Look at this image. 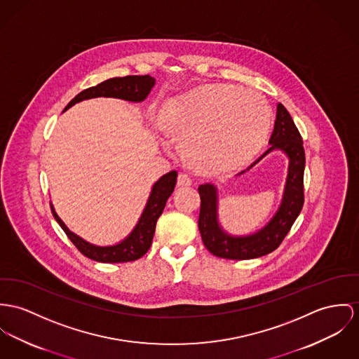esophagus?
Returning a JSON list of instances; mask_svg holds the SVG:
<instances>
[{"mask_svg":"<svg viewBox=\"0 0 359 359\" xmlns=\"http://www.w3.org/2000/svg\"><path fill=\"white\" fill-rule=\"evenodd\" d=\"M191 184H193V179L190 177V175H187L184 172H180L179 176H177V186L187 187V186H191Z\"/></svg>","mask_w":359,"mask_h":359,"instance_id":"1","label":"esophagus"}]
</instances>
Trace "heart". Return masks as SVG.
I'll use <instances>...</instances> for the list:
<instances>
[{
    "instance_id": "1",
    "label": "heart",
    "mask_w": 359,
    "mask_h": 359,
    "mask_svg": "<svg viewBox=\"0 0 359 359\" xmlns=\"http://www.w3.org/2000/svg\"><path fill=\"white\" fill-rule=\"evenodd\" d=\"M161 124L180 139L190 165L221 173L248 164L265 144L272 127L266 100L236 84H206L170 100Z\"/></svg>"
}]
</instances>
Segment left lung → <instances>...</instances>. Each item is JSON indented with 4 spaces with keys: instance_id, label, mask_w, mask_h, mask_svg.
Wrapping results in <instances>:
<instances>
[{
    "instance_id": "left-lung-1",
    "label": "left lung",
    "mask_w": 359,
    "mask_h": 359,
    "mask_svg": "<svg viewBox=\"0 0 359 359\" xmlns=\"http://www.w3.org/2000/svg\"><path fill=\"white\" fill-rule=\"evenodd\" d=\"M269 143L271 147L251 166L273 150L284 151L290 160V165L281 205L272 220L258 232L246 236H232L226 233L221 228L217 216V189L208 183L198 187L201 196L198 228L205 248L216 257L226 259H251L275 251L304 208L306 163L304 142L291 114L281 104H277L276 121Z\"/></svg>"
}]
</instances>
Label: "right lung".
<instances>
[{"mask_svg":"<svg viewBox=\"0 0 359 359\" xmlns=\"http://www.w3.org/2000/svg\"><path fill=\"white\" fill-rule=\"evenodd\" d=\"M154 83L156 79L151 78L150 75H143V76L130 75L124 78H111L97 86L83 90L82 93H79L74 100H71V102L65 107L64 111L69 109L72 105L81 102L83 100H90L97 97H113V98H120L131 102H140L149 95ZM176 179H177V172L170 170L153 186L146 208L139 219L138 224L135 225L134 231L123 242L114 246L102 248V246H95L86 242L81 236L75 235L67 228V225L57 216L53 206H50L52 213L55 216V221L60 224L62 231L69 238V241L84 257L94 259L97 262H107V264L135 261L140 257H143L151 246L156 224L158 217L163 215L168 198L175 190Z\"/></svg>","mask_w":359,"mask_h":359,"instance_id":"obj_1","label":"right lung"}]
</instances>
